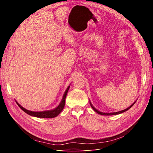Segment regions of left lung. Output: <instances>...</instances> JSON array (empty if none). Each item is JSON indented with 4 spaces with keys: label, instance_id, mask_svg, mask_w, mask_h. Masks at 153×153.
I'll list each match as a JSON object with an SVG mask.
<instances>
[{
    "label": "left lung",
    "instance_id": "8db88e82",
    "mask_svg": "<svg viewBox=\"0 0 153 153\" xmlns=\"http://www.w3.org/2000/svg\"><path fill=\"white\" fill-rule=\"evenodd\" d=\"M136 102V101H135ZM135 103H133L130 106H129V107L128 108H126V109H125V110H122V111H119V112H113V113H103V112H100V111H99V110H96L93 106H92V105L91 104V103L90 102V105H91V107L93 108V110L95 111V112H96L98 114H100V115H116V114H121V113H123V112H126V111H127L128 110H129V108H130L131 106L135 103Z\"/></svg>",
    "mask_w": 153,
    "mask_h": 153
}]
</instances>
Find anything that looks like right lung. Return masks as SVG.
Masks as SVG:
<instances>
[{
	"instance_id": "add662e5",
	"label": "right lung",
	"mask_w": 153,
	"mask_h": 153,
	"mask_svg": "<svg viewBox=\"0 0 153 153\" xmlns=\"http://www.w3.org/2000/svg\"><path fill=\"white\" fill-rule=\"evenodd\" d=\"M69 89V86L67 88V89L66 91V92H64V94L63 96L62 100L61 101V103L57 106L56 108H55L53 110H48V111H44V112H32V111H30L27 110L25 108H24V107L18 104L17 102V105H18V106L23 110L24 111L25 113H27V114H29L30 115H32V116H34V117H41V118H53L57 116V115L62 112V110H63L64 105H65V101H66V97L68 93V91Z\"/></svg>"
}]
</instances>
